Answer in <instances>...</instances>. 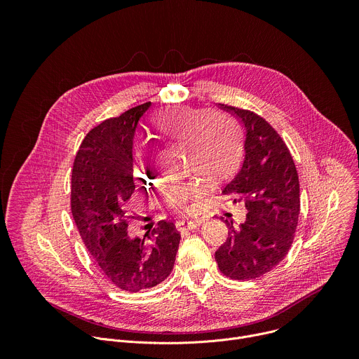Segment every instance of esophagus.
<instances>
[{"label":"esophagus","mask_w":359,"mask_h":359,"mask_svg":"<svg viewBox=\"0 0 359 359\" xmlns=\"http://www.w3.org/2000/svg\"><path fill=\"white\" fill-rule=\"evenodd\" d=\"M200 224H203V220H182V222H177L176 226L179 230H194Z\"/></svg>","instance_id":"obj_1"}]
</instances>
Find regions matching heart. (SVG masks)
Here are the masks:
<instances>
[{
	"label": "heart",
	"mask_w": 359,
	"mask_h": 359,
	"mask_svg": "<svg viewBox=\"0 0 359 359\" xmlns=\"http://www.w3.org/2000/svg\"><path fill=\"white\" fill-rule=\"evenodd\" d=\"M158 129L172 137L191 144L194 166L198 172L220 177L233 170L238 162L241 142L236 125L230 121H217L206 109L180 108L163 114L158 119ZM146 159H140L137 169L143 170ZM206 187L198 182L173 183L168 189L172 206L191 210Z\"/></svg>",
	"instance_id": "heart-1"
}]
</instances>
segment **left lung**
<instances>
[{
	"label": "left lung",
	"mask_w": 359,
	"mask_h": 359,
	"mask_svg": "<svg viewBox=\"0 0 359 359\" xmlns=\"http://www.w3.org/2000/svg\"><path fill=\"white\" fill-rule=\"evenodd\" d=\"M238 119L245 130L244 161L224 186L248 210L237 229L216 251L220 271L233 280H252L271 271L287 255L299 215V182L291 153L276 129L260 115L219 104Z\"/></svg>",
	"instance_id": "left-lung-1"
}]
</instances>
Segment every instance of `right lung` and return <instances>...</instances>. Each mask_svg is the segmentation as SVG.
Masks as SVG:
<instances>
[{"label":"right lung","instance_id":"1","mask_svg":"<svg viewBox=\"0 0 359 359\" xmlns=\"http://www.w3.org/2000/svg\"><path fill=\"white\" fill-rule=\"evenodd\" d=\"M150 102L95 126L72 168L71 210L97 267L112 284L137 292L161 284L173 270L180 233L166 220L143 238L128 236L125 203L135 191L133 136Z\"/></svg>","mask_w":359,"mask_h":359}]
</instances>
